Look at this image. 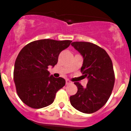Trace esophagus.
<instances>
[{
	"mask_svg": "<svg viewBox=\"0 0 131 131\" xmlns=\"http://www.w3.org/2000/svg\"><path fill=\"white\" fill-rule=\"evenodd\" d=\"M72 82H71V81H69V80H66V85H69V84H71Z\"/></svg>",
	"mask_w": 131,
	"mask_h": 131,
	"instance_id": "1",
	"label": "esophagus"
}]
</instances>
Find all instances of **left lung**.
<instances>
[{"label":"left lung","mask_w":131,"mask_h":131,"mask_svg":"<svg viewBox=\"0 0 131 131\" xmlns=\"http://www.w3.org/2000/svg\"><path fill=\"white\" fill-rule=\"evenodd\" d=\"M71 46L83 57L81 71L88 81L86 88L74 82L78 91L70 97V102L81 112H95L107 103L112 92L115 81L112 62L107 52L94 43L73 42Z\"/></svg>","instance_id":"obj_1"}]
</instances>
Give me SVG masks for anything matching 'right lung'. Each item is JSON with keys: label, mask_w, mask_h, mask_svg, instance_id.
I'll list each match as a JSON object with an SVG mask.
<instances>
[{"label": "right lung", "mask_w": 131, "mask_h": 131, "mask_svg": "<svg viewBox=\"0 0 131 131\" xmlns=\"http://www.w3.org/2000/svg\"><path fill=\"white\" fill-rule=\"evenodd\" d=\"M71 40L42 39L28 43L17 55L14 81L19 97L27 106L40 109L51 104L57 91L65 85L63 78L49 76V66L57 64L61 52Z\"/></svg>", "instance_id": "add662e5"}]
</instances>
